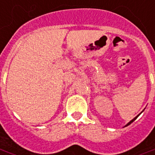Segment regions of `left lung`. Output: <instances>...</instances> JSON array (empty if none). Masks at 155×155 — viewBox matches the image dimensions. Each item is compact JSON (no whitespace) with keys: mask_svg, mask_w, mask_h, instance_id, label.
Listing matches in <instances>:
<instances>
[{"mask_svg":"<svg viewBox=\"0 0 155 155\" xmlns=\"http://www.w3.org/2000/svg\"><path fill=\"white\" fill-rule=\"evenodd\" d=\"M138 115H139V114H138ZM138 115H137V116H138ZM137 117H135V118H134V119H133V120H130V122H129V123H128V124H127V125H126V126H129V125H130V123H132V122L134 121V120H135L136 119H137Z\"/></svg>","mask_w":155,"mask_h":155,"instance_id":"8db88e82","label":"left lung"}]
</instances>
